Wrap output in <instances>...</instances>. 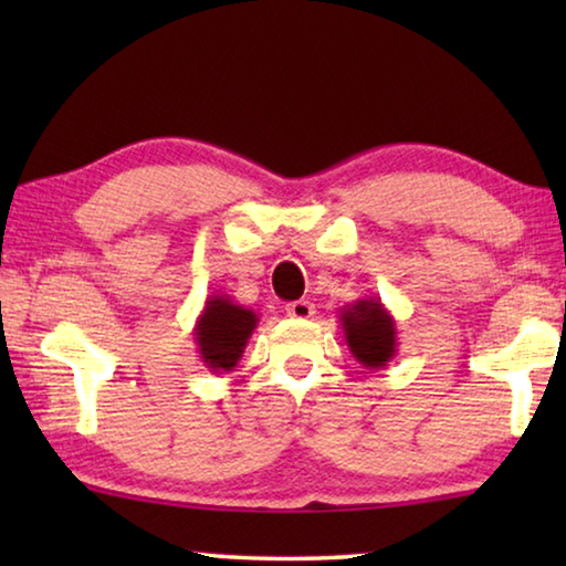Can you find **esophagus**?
Masks as SVG:
<instances>
[{"label": "esophagus", "mask_w": 566, "mask_h": 566, "mask_svg": "<svg viewBox=\"0 0 566 566\" xmlns=\"http://www.w3.org/2000/svg\"><path fill=\"white\" fill-rule=\"evenodd\" d=\"M284 310H286V314H290V317H294V319H310V317H314V304L306 302V300L290 302V304L284 306Z\"/></svg>", "instance_id": "obj_1"}]
</instances>
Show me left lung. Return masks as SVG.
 I'll list each match as a JSON object with an SVG mask.
<instances>
[{
	"label": "left lung",
	"mask_w": 566,
	"mask_h": 566,
	"mask_svg": "<svg viewBox=\"0 0 566 566\" xmlns=\"http://www.w3.org/2000/svg\"><path fill=\"white\" fill-rule=\"evenodd\" d=\"M344 342L361 367L385 369L397 354V322L377 296L339 310Z\"/></svg>",
	"instance_id": "obj_1"
}]
</instances>
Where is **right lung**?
<instances>
[{
    "instance_id": "1",
    "label": "right lung",
    "mask_w": 566,
    "mask_h": 566,
    "mask_svg": "<svg viewBox=\"0 0 566 566\" xmlns=\"http://www.w3.org/2000/svg\"><path fill=\"white\" fill-rule=\"evenodd\" d=\"M256 324L260 317L252 310L232 302L227 294H209L195 324L197 352L205 367L214 375L232 371L242 359Z\"/></svg>"
}]
</instances>
